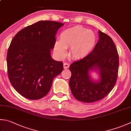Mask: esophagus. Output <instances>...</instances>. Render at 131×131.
<instances>
[{
    "mask_svg": "<svg viewBox=\"0 0 131 131\" xmlns=\"http://www.w3.org/2000/svg\"><path fill=\"white\" fill-rule=\"evenodd\" d=\"M69 67H70V64H69L68 63H67V62L64 63V64H63V67H64V69L68 68Z\"/></svg>",
    "mask_w": 131,
    "mask_h": 131,
    "instance_id": "34e87169",
    "label": "esophagus"
}]
</instances>
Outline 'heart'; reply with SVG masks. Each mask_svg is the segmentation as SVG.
<instances>
[{
  "label": "heart",
  "instance_id": "1",
  "mask_svg": "<svg viewBox=\"0 0 131 131\" xmlns=\"http://www.w3.org/2000/svg\"><path fill=\"white\" fill-rule=\"evenodd\" d=\"M97 38L93 31L81 26H75L64 30L56 41L54 50L60 57L64 56L66 48H70V56L74 60H81L90 55L95 48Z\"/></svg>",
  "mask_w": 131,
  "mask_h": 131
}]
</instances>
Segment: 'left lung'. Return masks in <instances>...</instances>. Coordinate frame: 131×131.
Wrapping results in <instances>:
<instances>
[{
    "mask_svg": "<svg viewBox=\"0 0 131 131\" xmlns=\"http://www.w3.org/2000/svg\"><path fill=\"white\" fill-rule=\"evenodd\" d=\"M99 39L87 58L71 64L69 85L76 99L85 103L97 102L112 91L117 80L119 55L112 39L99 30ZM91 71H97L100 79L94 81Z\"/></svg>",
    "mask_w": 131,
    "mask_h": 131,
    "instance_id": "1",
    "label": "left lung"
}]
</instances>
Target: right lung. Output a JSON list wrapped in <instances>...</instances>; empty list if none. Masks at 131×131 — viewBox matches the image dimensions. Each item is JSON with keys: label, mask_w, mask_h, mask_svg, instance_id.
Wrapping results in <instances>:
<instances>
[{"label": "right lung", "mask_w": 131, "mask_h": 131, "mask_svg": "<svg viewBox=\"0 0 131 131\" xmlns=\"http://www.w3.org/2000/svg\"><path fill=\"white\" fill-rule=\"evenodd\" d=\"M64 23L39 21L18 32L7 52V71L12 85L19 94L38 100L50 91L53 79L63 70L61 61L51 58L56 35Z\"/></svg>", "instance_id": "obj_1"}]
</instances>
